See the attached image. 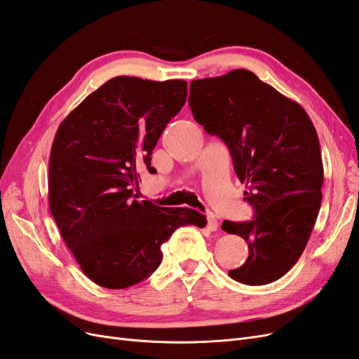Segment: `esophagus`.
<instances>
[{"instance_id": "1", "label": "esophagus", "mask_w": 359, "mask_h": 359, "mask_svg": "<svg viewBox=\"0 0 359 359\" xmlns=\"http://www.w3.org/2000/svg\"><path fill=\"white\" fill-rule=\"evenodd\" d=\"M208 229L210 231H217L219 229V222H217V219H215V215L214 214H208Z\"/></svg>"}]
</instances>
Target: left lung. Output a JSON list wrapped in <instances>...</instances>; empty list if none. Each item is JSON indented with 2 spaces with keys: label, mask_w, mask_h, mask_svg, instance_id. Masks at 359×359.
Masks as SVG:
<instances>
[{
  "label": "left lung",
  "mask_w": 359,
  "mask_h": 359,
  "mask_svg": "<svg viewBox=\"0 0 359 359\" xmlns=\"http://www.w3.org/2000/svg\"><path fill=\"white\" fill-rule=\"evenodd\" d=\"M189 104L205 132L231 151L255 217L222 229L248 244L229 276L248 286L283 277L298 262L316 223L323 184L319 137L302 106L245 69L190 83Z\"/></svg>",
  "instance_id": "left-lung-1"
}]
</instances>
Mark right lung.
I'll return each instance as SVG.
<instances>
[{"label": "right lung", "mask_w": 359, "mask_h": 359, "mask_svg": "<svg viewBox=\"0 0 359 359\" xmlns=\"http://www.w3.org/2000/svg\"><path fill=\"white\" fill-rule=\"evenodd\" d=\"M187 100V82L116 76L66 116L49 158V208L82 273L106 289L145 280L178 227H205L190 208L136 201L137 165L151 168L163 130Z\"/></svg>", "instance_id": "right-lung-1"}]
</instances>
